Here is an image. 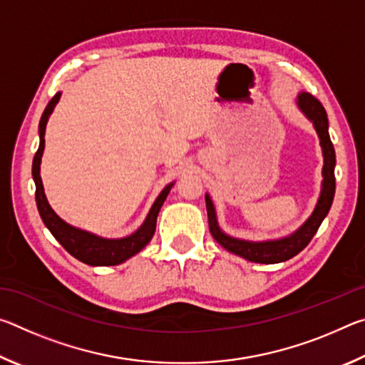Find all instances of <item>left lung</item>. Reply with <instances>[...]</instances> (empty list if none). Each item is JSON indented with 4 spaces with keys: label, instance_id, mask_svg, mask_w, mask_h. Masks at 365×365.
I'll list each match as a JSON object with an SVG mask.
<instances>
[{
    "label": "left lung",
    "instance_id": "8db88e82",
    "mask_svg": "<svg viewBox=\"0 0 365 365\" xmlns=\"http://www.w3.org/2000/svg\"><path fill=\"white\" fill-rule=\"evenodd\" d=\"M298 104L309 119L314 122V127L319 133L320 146L324 150V183L322 191H320V197L316 209L311 217L306 220L298 232L289 235L287 238L277 240V242H262V243H252L245 242V240H237L225 235L217 225V219H215V211L211 197L206 195V207H207V220H209V230L214 237L215 242L220 246H224L227 251L233 252V255L242 256L248 259L251 262L259 264H277L292 259L306 248L311 242L314 235L317 233L320 224L329 214L330 206L333 202V196H335V148L330 140L329 135V119H327L325 108L322 106L316 96L311 93H301L298 98Z\"/></svg>",
    "mask_w": 365,
    "mask_h": 365
}]
</instances>
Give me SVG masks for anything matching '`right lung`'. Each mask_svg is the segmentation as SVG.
I'll list each match as a JSON object with an SVG mask.
<instances>
[{"mask_svg": "<svg viewBox=\"0 0 365 365\" xmlns=\"http://www.w3.org/2000/svg\"><path fill=\"white\" fill-rule=\"evenodd\" d=\"M61 93H56L51 101L48 103L40 119V146L35 153L34 164H32V175L35 180V201L38 212L41 215L43 222L48 227V230L53 233V237L64 246V250L72 255L78 261H82L88 265H117L123 261H127L128 257L137 255L145 246L151 242L154 230H156V219L159 214L160 206L164 205L165 197H168L169 191L172 188V183L168 185L163 190V193L158 196V200L154 201L150 214L145 220V224L141 225L137 232L127 238L120 240H104L95 235L86 233L78 228H73L69 224H66L63 219H59L51 207H49L45 191H43V183L40 177V163H41V154L43 148H45V128L49 114L53 113V108L56 106L59 101Z\"/></svg>", "mask_w": 365, "mask_h": 365, "instance_id": "right-lung-1", "label": "right lung"}]
</instances>
